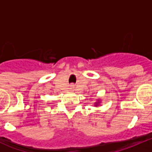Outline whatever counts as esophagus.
<instances>
[{
  "mask_svg": "<svg viewBox=\"0 0 152 152\" xmlns=\"http://www.w3.org/2000/svg\"><path fill=\"white\" fill-rule=\"evenodd\" d=\"M69 89L71 91H74V90H75V86H74V84H72V85L70 86Z\"/></svg>",
  "mask_w": 152,
  "mask_h": 152,
  "instance_id": "esophagus-1",
  "label": "esophagus"
}]
</instances>
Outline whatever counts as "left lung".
<instances>
[{
	"label": "left lung",
	"instance_id": "obj_1",
	"mask_svg": "<svg viewBox=\"0 0 152 152\" xmlns=\"http://www.w3.org/2000/svg\"><path fill=\"white\" fill-rule=\"evenodd\" d=\"M100 103H101V102H100V99H97V101L95 102V103H95L94 107H98V106H99L100 104Z\"/></svg>",
	"mask_w": 152,
	"mask_h": 152
}]
</instances>
